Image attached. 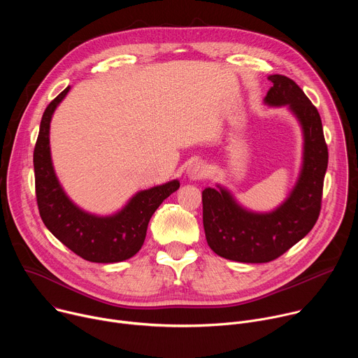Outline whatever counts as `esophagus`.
Segmentation results:
<instances>
[{"label": "esophagus", "instance_id": "obj_1", "mask_svg": "<svg viewBox=\"0 0 358 358\" xmlns=\"http://www.w3.org/2000/svg\"><path fill=\"white\" fill-rule=\"evenodd\" d=\"M187 176L189 180L196 181V180H202L208 176V167L203 164L202 162H194L188 166L187 169Z\"/></svg>", "mask_w": 358, "mask_h": 358}]
</instances>
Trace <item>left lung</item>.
<instances>
[{
	"mask_svg": "<svg viewBox=\"0 0 358 358\" xmlns=\"http://www.w3.org/2000/svg\"><path fill=\"white\" fill-rule=\"evenodd\" d=\"M264 99L269 108H286L301 129L303 151L297 180L285 201L268 213L252 211L224 185L202 191V222L210 248L243 264H266L283 255L315 227L329 163L322 119L312 101L289 78L269 75Z\"/></svg>",
	"mask_w": 358,
	"mask_h": 358,
	"instance_id": "obj_1",
	"label": "left lung"
}]
</instances>
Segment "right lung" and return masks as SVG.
Returning a JSON list of instances; mask_svg holds the SVG:
<instances>
[{"label":"right lung","mask_w":358,"mask_h":358,"mask_svg":"<svg viewBox=\"0 0 358 358\" xmlns=\"http://www.w3.org/2000/svg\"><path fill=\"white\" fill-rule=\"evenodd\" d=\"M71 86L59 93L43 112L34 150L35 189L45 227L80 258L96 264H116L141 249L150 218L162 202L180 188L178 180L137 191L126 206L109 215L80 208L64 189L50 156V120Z\"/></svg>","instance_id":"obj_1"}]
</instances>
